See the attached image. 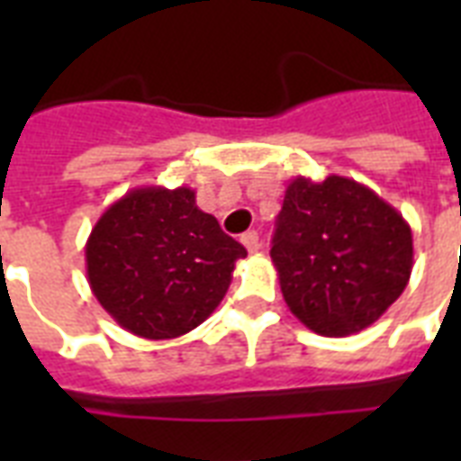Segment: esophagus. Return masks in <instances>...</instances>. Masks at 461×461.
I'll return each instance as SVG.
<instances>
[{
    "label": "esophagus",
    "instance_id": "esophagus-1",
    "mask_svg": "<svg viewBox=\"0 0 461 461\" xmlns=\"http://www.w3.org/2000/svg\"><path fill=\"white\" fill-rule=\"evenodd\" d=\"M241 244L246 246V251L249 253L258 251V234H256V231H244V234H241Z\"/></svg>",
    "mask_w": 461,
    "mask_h": 461
}]
</instances>
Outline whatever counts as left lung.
Masks as SVG:
<instances>
[{"label":"left lung","mask_w":461,"mask_h":461,"mask_svg":"<svg viewBox=\"0 0 461 461\" xmlns=\"http://www.w3.org/2000/svg\"><path fill=\"white\" fill-rule=\"evenodd\" d=\"M270 258L289 311L318 335L373 325L404 292L414 266L411 227L375 191L330 174L285 191Z\"/></svg>","instance_id":"left-lung-1"}]
</instances>
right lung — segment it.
Returning <instances> with one entry per match:
<instances>
[{
	"mask_svg": "<svg viewBox=\"0 0 461 461\" xmlns=\"http://www.w3.org/2000/svg\"><path fill=\"white\" fill-rule=\"evenodd\" d=\"M244 256V246L195 205V191L140 186L100 215L86 244V273L122 328L174 339L220 306Z\"/></svg>",
	"mask_w": 461,
	"mask_h": 461,
	"instance_id": "obj_1",
	"label": "right lung"
}]
</instances>
